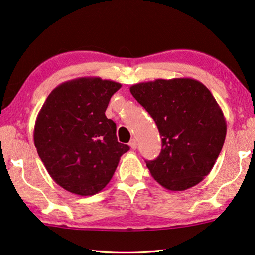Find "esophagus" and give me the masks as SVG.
<instances>
[{
	"instance_id": "1",
	"label": "esophagus",
	"mask_w": 255,
	"mask_h": 255,
	"mask_svg": "<svg viewBox=\"0 0 255 255\" xmlns=\"http://www.w3.org/2000/svg\"><path fill=\"white\" fill-rule=\"evenodd\" d=\"M128 146L131 147V149H135L136 146H138V143H136V140L131 139V141H130V143H128Z\"/></svg>"
}]
</instances>
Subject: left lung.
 <instances>
[{"mask_svg": "<svg viewBox=\"0 0 255 255\" xmlns=\"http://www.w3.org/2000/svg\"><path fill=\"white\" fill-rule=\"evenodd\" d=\"M131 94L153 117L162 136L152 177L169 191H185L212 170L227 135V121L204 84L193 78L155 79L132 85Z\"/></svg>", "mask_w": 255, "mask_h": 255, "instance_id": "obj_1", "label": "left lung"}]
</instances>
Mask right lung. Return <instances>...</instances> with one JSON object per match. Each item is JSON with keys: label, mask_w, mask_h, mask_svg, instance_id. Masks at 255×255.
I'll list each match as a JSON object with an SVG mask.
<instances>
[{"label": "right lung", "mask_w": 255, "mask_h": 255, "mask_svg": "<svg viewBox=\"0 0 255 255\" xmlns=\"http://www.w3.org/2000/svg\"><path fill=\"white\" fill-rule=\"evenodd\" d=\"M121 86L100 77L68 80L50 92L36 116L33 139L39 156L55 183L73 194L105 189L130 149L117 141L116 124L105 114Z\"/></svg>", "instance_id": "1"}]
</instances>
